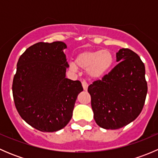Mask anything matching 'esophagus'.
Segmentation results:
<instances>
[{
    "label": "esophagus",
    "instance_id": "esophagus-1",
    "mask_svg": "<svg viewBox=\"0 0 158 158\" xmlns=\"http://www.w3.org/2000/svg\"><path fill=\"white\" fill-rule=\"evenodd\" d=\"M82 87H83L84 90L87 91V89H88V84H87L85 81H82Z\"/></svg>",
    "mask_w": 158,
    "mask_h": 158
}]
</instances>
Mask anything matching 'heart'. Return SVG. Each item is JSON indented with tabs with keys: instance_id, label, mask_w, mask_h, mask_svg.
<instances>
[{
	"instance_id": "obj_1",
	"label": "heart",
	"mask_w": 158,
	"mask_h": 158,
	"mask_svg": "<svg viewBox=\"0 0 158 158\" xmlns=\"http://www.w3.org/2000/svg\"><path fill=\"white\" fill-rule=\"evenodd\" d=\"M114 57L108 49L85 50L79 52L75 62L69 63L70 69L76 71L78 67L85 69L87 76L92 80L102 79L113 65Z\"/></svg>"
}]
</instances>
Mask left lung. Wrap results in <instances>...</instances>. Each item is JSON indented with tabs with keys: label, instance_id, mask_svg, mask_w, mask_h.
<instances>
[{
	"label": "left lung",
	"instance_id": "1",
	"mask_svg": "<svg viewBox=\"0 0 158 158\" xmlns=\"http://www.w3.org/2000/svg\"><path fill=\"white\" fill-rule=\"evenodd\" d=\"M119 63L102 80L88 88L94 119L105 129H118L137 118L148 92L145 67L141 58L129 49L116 53Z\"/></svg>",
	"mask_w": 158,
	"mask_h": 158
}]
</instances>
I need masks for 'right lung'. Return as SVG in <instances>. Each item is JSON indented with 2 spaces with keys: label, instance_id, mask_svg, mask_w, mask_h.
<instances>
[{
  "label": "right lung",
  "instance_id": "obj_1",
  "mask_svg": "<svg viewBox=\"0 0 158 158\" xmlns=\"http://www.w3.org/2000/svg\"><path fill=\"white\" fill-rule=\"evenodd\" d=\"M65 43H37L26 49L17 64L12 85L16 109L33 128L53 132L66 126L73 116L82 83L66 77L69 67Z\"/></svg>",
  "mask_w": 158,
  "mask_h": 158
}]
</instances>
